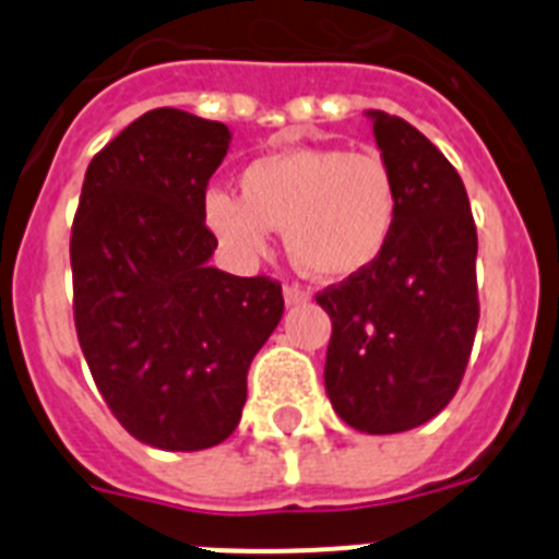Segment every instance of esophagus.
<instances>
[{
	"label": "esophagus",
	"mask_w": 559,
	"mask_h": 559,
	"mask_svg": "<svg viewBox=\"0 0 559 559\" xmlns=\"http://www.w3.org/2000/svg\"><path fill=\"white\" fill-rule=\"evenodd\" d=\"M283 294H285V302H288L290 308H294V305L310 302V294L302 288V285H285Z\"/></svg>",
	"instance_id": "1"
}]
</instances>
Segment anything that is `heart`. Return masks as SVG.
<instances>
[{"instance_id":"1","label":"heart","mask_w":559,"mask_h":559,"mask_svg":"<svg viewBox=\"0 0 559 559\" xmlns=\"http://www.w3.org/2000/svg\"><path fill=\"white\" fill-rule=\"evenodd\" d=\"M204 221L237 265L269 251L285 226L294 263L316 280H349L380 260L397 221V181L378 151L280 147L240 170V195L212 190Z\"/></svg>"}]
</instances>
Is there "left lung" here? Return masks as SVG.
I'll list each match as a JSON object with an SVG mask.
<instances>
[{
	"instance_id": "obj_1",
	"label": "left lung",
	"mask_w": 559,
	"mask_h": 559,
	"mask_svg": "<svg viewBox=\"0 0 559 559\" xmlns=\"http://www.w3.org/2000/svg\"><path fill=\"white\" fill-rule=\"evenodd\" d=\"M397 181V221L378 263L322 290L333 322L324 389L347 426L400 433L451 403L478 324V237L451 162L414 126L367 111Z\"/></svg>"
}]
</instances>
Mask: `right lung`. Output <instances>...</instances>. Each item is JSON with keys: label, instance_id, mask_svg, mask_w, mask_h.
<instances>
[{"label": "right lung", "instance_id": "right-lung-1", "mask_svg": "<svg viewBox=\"0 0 559 559\" xmlns=\"http://www.w3.org/2000/svg\"><path fill=\"white\" fill-rule=\"evenodd\" d=\"M224 122L153 108L88 162L72 224L75 330L120 426L159 451H204L237 428L251 358L283 319V285L210 265L206 181Z\"/></svg>", "mask_w": 559, "mask_h": 559}]
</instances>
